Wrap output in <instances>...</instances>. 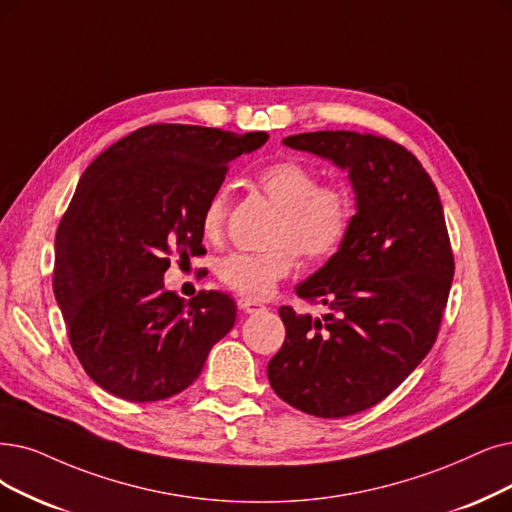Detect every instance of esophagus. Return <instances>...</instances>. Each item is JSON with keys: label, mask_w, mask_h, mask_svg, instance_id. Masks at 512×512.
<instances>
[{"label": "esophagus", "mask_w": 512, "mask_h": 512, "mask_svg": "<svg viewBox=\"0 0 512 512\" xmlns=\"http://www.w3.org/2000/svg\"><path fill=\"white\" fill-rule=\"evenodd\" d=\"M237 304H239V309H241L243 313H248V315H254V313H262L264 309H267V306H264L262 302H256V300H248V298H239V300H237Z\"/></svg>", "instance_id": "esophagus-1"}]
</instances>
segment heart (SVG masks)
Returning a JSON list of instances; mask_svg holds the SVG:
<instances>
[{
	"instance_id": "heart-1",
	"label": "heart",
	"mask_w": 512,
	"mask_h": 512,
	"mask_svg": "<svg viewBox=\"0 0 512 512\" xmlns=\"http://www.w3.org/2000/svg\"><path fill=\"white\" fill-rule=\"evenodd\" d=\"M258 185L281 218L271 237L273 250L233 252L216 264L224 288L248 300L269 298L277 283L296 267V252L306 260L332 258L346 241L353 220V199L342 185H319V174L294 159L269 163ZM229 216V189L218 187L201 212V235L218 241Z\"/></svg>"
}]
</instances>
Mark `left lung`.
<instances>
[{
	"label": "left lung",
	"instance_id": "1",
	"mask_svg": "<svg viewBox=\"0 0 512 512\" xmlns=\"http://www.w3.org/2000/svg\"><path fill=\"white\" fill-rule=\"evenodd\" d=\"M283 145L349 172L357 214L342 248L296 288L325 313L279 309L285 342L267 376L304 414L353 416L391 395L437 340L454 279L443 206L416 155L384 136L325 130Z\"/></svg>",
	"mask_w": 512,
	"mask_h": 512
}]
</instances>
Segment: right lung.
Here are the masks:
<instances>
[{"mask_svg": "<svg viewBox=\"0 0 512 512\" xmlns=\"http://www.w3.org/2000/svg\"><path fill=\"white\" fill-rule=\"evenodd\" d=\"M267 132L153 124L102 151L81 174L54 239L52 288L69 342L107 393L161 401L191 386L212 346L231 332L229 294L189 302L163 290L170 258L206 254L201 212L229 161Z\"/></svg>", "mask_w": 512, "mask_h": 512, "instance_id": "add662e5", "label": "right lung"}]
</instances>
